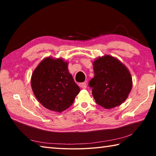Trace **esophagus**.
I'll list each match as a JSON object with an SVG mask.
<instances>
[{"mask_svg": "<svg viewBox=\"0 0 156 156\" xmlns=\"http://www.w3.org/2000/svg\"><path fill=\"white\" fill-rule=\"evenodd\" d=\"M79 86H80V87H81L82 88H87V83H85V82H81V83L79 84Z\"/></svg>", "mask_w": 156, "mask_h": 156, "instance_id": "34e87169", "label": "esophagus"}]
</instances>
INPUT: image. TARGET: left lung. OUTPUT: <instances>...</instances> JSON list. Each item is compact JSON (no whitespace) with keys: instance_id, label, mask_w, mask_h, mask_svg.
<instances>
[{"instance_id":"8db88e82","label":"left lung","mask_w":156,"mask_h":156,"mask_svg":"<svg viewBox=\"0 0 156 156\" xmlns=\"http://www.w3.org/2000/svg\"><path fill=\"white\" fill-rule=\"evenodd\" d=\"M94 77L89 81L96 102L105 108H112L123 102L130 93L132 78L128 69L110 55L94 62Z\"/></svg>"}]
</instances>
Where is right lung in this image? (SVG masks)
Listing matches in <instances>:
<instances>
[{
  "mask_svg": "<svg viewBox=\"0 0 156 156\" xmlns=\"http://www.w3.org/2000/svg\"><path fill=\"white\" fill-rule=\"evenodd\" d=\"M31 87L39 102L49 110L60 112L72 105L80 89L62 59L47 58L31 76Z\"/></svg>",
  "mask_w": 156,
  "mask_h": 156,
  "instance_id": "right-lung-1",
  "label": "right lung"
}]
</instances>
